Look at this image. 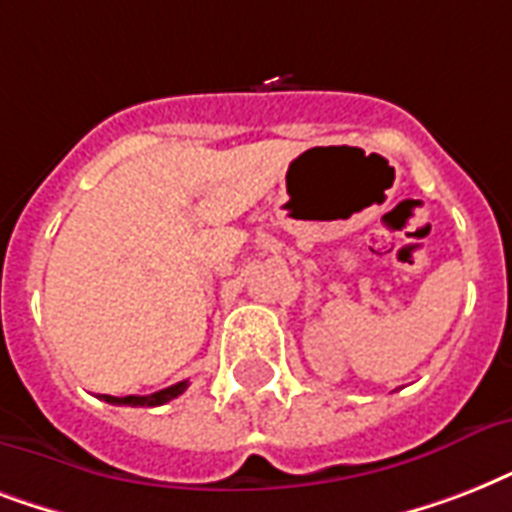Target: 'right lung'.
Returning <instances> with one entry per match:
<instances>
[{
    "mask_svg": "<svg viewBox=\"0 0 512 512\" xmlns=\"http://www.w3.org/2000/svg\"><path fill=\"white\" fill-rule=\"evenodd\" d=\"M188 388V380L177 382V385H170V388L164 390H156V393H151V396H124V398H116V396H100L103 401H108V404H127V406H162L167 404V401H172V398H177L183 390Z\"/></svg>",
    "mask_w": 512,
    "mask_h": 512,
    "instance_id": "right-lung-1",
    "label": "right lung"
}]
</instances>
